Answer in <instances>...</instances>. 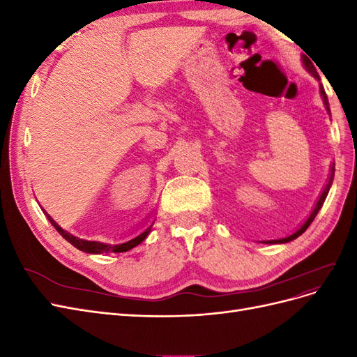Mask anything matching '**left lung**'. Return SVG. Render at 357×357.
<instances>
[{
  "label": "left lung",
  "mask_w": 357,
  "mask_h": 357,
  "mask_svg": "<svg viewBox=\"0 0 357 357\" xmlns=\"http://www.w3.org/2000/svg\"><path fill=\"white\" fill-rule=\"evenodd\" d=\"M302 62H304V66H305V68L308 70V73H311L312 75H314V77H316L317 80H320V77H319V74H317V71H316L314 66H312L311 61H310L307 56H302ZM320 95H321V98H323V102H325V107H326L328 113L331 114V109H329V101H328V96H326V92H325V89H323V86H321V84H320ZM333 176H335V164H332V165H331V176H329V180H328V185L325 186V189H323V192L320 193V197H319V199H317V202H316V205H314V208H312L311 214L308 215V219H307L304 223H302V226H301V228H299L298 231H295V232L291 234V235L286 236V238H280V240H269V241H264V243H265V244H284V243H289V241H294L295 238H298L299 235L304 234V232L307 231L308 226L312 223V220L316 219V215H317L319 210L321 208L323 202H325V199H326V197H328V193H329V189H331V186H332Z\"/></svg>",
  "instance_id": "left-lung-1"
}]
</instances>
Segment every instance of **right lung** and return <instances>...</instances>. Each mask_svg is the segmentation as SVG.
I'll return each mask as SVG.
<instances>
[{
	"mask_svg": "<svg viewBox=\"0 0 357 357\" xmlns=\"http://www.w3.org/2000/svg\"><path fill=\"white\" fill-rule=\"evenodd\" d=\"M46 214V213H45ZM47 218L50 220V223L55 226V229L66 238L70 244H73L75 248H79V250L84 252V253H92V255H101V253H122V252H128L131 250V248H134L135 245H138L139 243H143L146 240V236L149 235L150 229H152L153 223L149 226V228L146 231H143L139 235H137L135 238L129 240V241H125V243H121V244H105V243H100V241H88V240H82V238H77V236L71 235L70 232L63 231L61 226L52 220L50 215L47 214Z\"/></svg>",
	"mask_w": 357,
	"mask_h": 357,
	"instance_id": "right-lung-1",
	"label": "right lung"
}]
</instances>
